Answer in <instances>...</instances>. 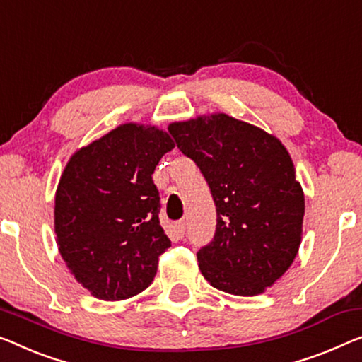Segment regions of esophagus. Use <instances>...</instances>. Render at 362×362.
<instances>
[{"label":"esophagus","instance_id":"1","mask_svg":"<svg viewBox=\"0 0 362 362\" xmlns=\"http://www.w3.org/2000/svg\"><path fill=\"white\" fill-rule=\"evenodd\" d=\"M174 230H175V234H177V237H179V239H182L183 237V234H185V221H177V223L174 224Z\"/></svg>","mask_w":362,"mask_h":362}]
</instances>
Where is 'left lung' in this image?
I'll return each instance as SVG.
<instances>
[{"mask_svg":"<svg viewBox=\"0 0 362 362\" xmlns=\"http://www.w3.org/2000/svg\"><path fill=\"white\" fill-rule=\"evenodd\" d=\"M177 148L206 179L216 233L198 250L213 288L257 296L288 272L298 255L304 192L278 138L226 113L170 123Z\"/></svg>","mask_w":362,"mask_h":362,"instance_id":"obj_1","label":"left lung"}]
</instances>
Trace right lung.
<instances>
[{
    "instance_id": "right-lung-1",
    "label": "right lung",
    "mask_w": 362,
    "mask_h": 362,
    "mask_svg": "<svg viewBox=\"0 0 362 362\" xmlns=\"http://www.w3.org/2000/svg\"><path fill=\"white\" fill-rule=\"evenodd\" d=\"M174 146L158 127L125 123L64 167L55 195L58 250L94 298L123 300L153 283L170 247L153 174Z\"/></svg>"
}]
</instances>
